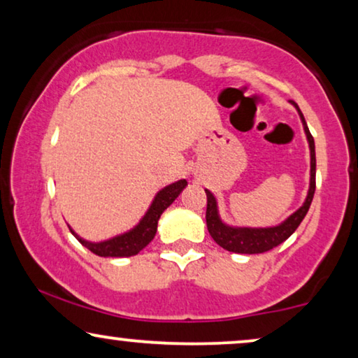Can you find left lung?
I'll list each match as a JSON object with an SVG mask.
<instances>
[{"label":"left lung","instance_id":"left-lung-1","mask_svg":"<svg viewBox=\"0 0 358 358\" xmlns=\"http://www.w3.org/2000/svg\"><path fill=\"white\" fill-rule=\"evenodd\" d=\"M292 104L296 107L298 114L301 117L303 127H305V134L310 143L311 151V179H310V190H308V197L305 203L296 210L295 213L290 215L285 222L273 228H231L224 224L218 217L217 200H215L213 194L210 190H205L207 194V213H205V220H207V228L210 236L215 239V243L229 252L236 254H261L267 252L271 249L277 248L285 239H288L295 233V229L300 227L303 218L306 217L310 205L313 202V195H315L316 189V155H315V140L313 135L308 130V125L303 117L301 110L298 109L296 102L292 101Z\"/></svg>","mask_w":358,"mask_h":358}]
</instances>
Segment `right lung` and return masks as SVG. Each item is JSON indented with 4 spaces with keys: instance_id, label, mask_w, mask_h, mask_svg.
Segmentation results:
<instances>
[{
    "instance_id": "right-lung-1",
    "label": "right lung",
    "mask_w": 358,
    "mask_h": 358,
    "mask_svg": "<svg viewBox=\"0 0 358 358\" xmlns=\"http://www.w3.org/2000/svg\"><path fill=\"white\" fill-rule=\"evenodd\" d=\"M185 185H187V180L180 179L178 182L171 184L163 190H159L158 195H156L153 200V203H151L150 210L146 212L143 220L138 223V227H135L129 233L112 238L109 241L90 243V241H85V239H81L80 236H76V234L73 233V229H70V231L75 234L76 239L83 244V246L90 249L91 252H94L96 256H101V257L135 256V254H138L145 246H148L151 239L155 238L161 213H163L164 210L168 208L176 199H178V195L182 192Z\"/></svg>"
}]
</instances>
